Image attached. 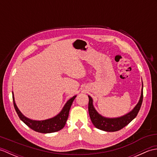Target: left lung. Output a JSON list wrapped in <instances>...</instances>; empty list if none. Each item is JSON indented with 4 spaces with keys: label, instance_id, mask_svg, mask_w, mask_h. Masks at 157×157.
I'll use <instances>...</instances> for the list:
<instances>
[{
    "label": "left lung",
    "instance_id": "obj_1",
    "mask_svg": "<svg viewBox=\"0 0 157 157\" xmlns=\"http://www.w3.org/2000/svg\"><path fill=\"white\" fill-rule=\"evenodd\" d=\"M141 90L140 98L137 105L131 111L127 114L119 117L109 118L101 115L95 109L93 105V100L90 96L88 95V111L91 121L96 128L105 132H116L121 129L125 126L128 125L134 119L140 109L143 100V83Z\"/></svg>",
    "mask_w": 157,
    "mask_h": 157
}]
</instances>
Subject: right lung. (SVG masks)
Returning a JSON list of instances; mask_svg holds the SVG:
<instances>
[{"mask_svg": "<svg viewBox=\"0 0 157 157\" xmlns=\"http://www.w3.org/2000/svg\"><path fill=\"white\" fill-rule=\"evenodd\" d=\"M12 94L13 105H14L15 109L20 119L32 129L39 133H42V134H48V133L56 132L64 128V126L66 124L67 120L68 118L70 108H71L72 103L77 96V95H75L68 100L65 104L64 106L63 107L61 112L58 113L56 116L48 119L38 121V120H33L28 118L27 117H25L19 111L15 101L13 92H12Z\"/></svg>", "mask_w": 157, "mask_h": 157, "instance_id": "obj_1", "label": "right lung"}]
</instances>
